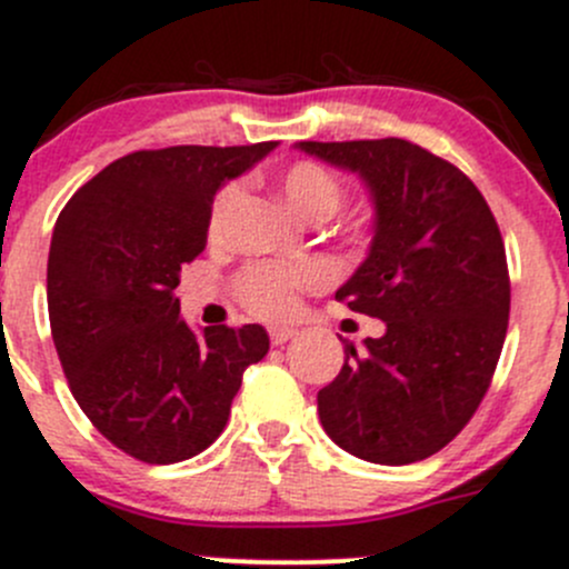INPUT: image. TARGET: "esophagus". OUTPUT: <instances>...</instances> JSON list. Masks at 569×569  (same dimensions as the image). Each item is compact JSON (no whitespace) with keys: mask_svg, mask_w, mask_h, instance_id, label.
Returning <instances> with one entry per match:
<instances>
[{"mask_svg":"<svg viewBox=\"0 0 569 569\" xmlns=\"http://www.w3.org/2000/svg\"><path fill=\"white\" fill-rule=\"evenodd\" d=\"M298 331L290 329V326H271V342L273 346H284L287 340H292Z\"/></svg>","mask_w":569,"mask_h":569,"instance_id":"obj_1","label":"esophagus"}]
</instances>
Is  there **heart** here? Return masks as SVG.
<instances>
[{
    "label": "heart",
    "instance_id": "b5f03b06",
    "mask_svg": "<svg viewBox=\"0 0 569 569\" xmlns=\"http://www.w3.org/2000/svg\"><path fill=\"white\" fill-rule=\"evenodd\" d=\"M277 190L284 204L303 221H326L340 210L342 199H346L340 179L329 168L312 160H298L287 166L277 177ZM240 196H243L240 184H227L218 193L210 216V234L223 232L229 216L240 204ZM326 279H329L326 268L315 266V262H303L296 268L277 266V262H254L238 277V296L254 315L284 318L296 309L298 292L320 287Z\"/></svg>",
    "mask_w": 569,
    "mask_h": 569
}]
</instances>
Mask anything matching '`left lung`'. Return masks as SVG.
<instances>
[{"mask_svg": "<svg viewBox=\"0 0 569 569\" xmlns=\"http://www.w3.org/2000/svg\"><path fill=\"white\" fill-rule=\"evenodd\" d=\"M298 149L368 188L370 251L335 298L387 326L362 348L348 342L342 370L318 392L320 423L365 462H420L468 426L492 381L509 323L500 229L457 166L409 140Z\"/></svg>", "mask_w": 569, "mask_h": 569, "instance_id": "obj_1", "label": "left lung"}]
</instances>
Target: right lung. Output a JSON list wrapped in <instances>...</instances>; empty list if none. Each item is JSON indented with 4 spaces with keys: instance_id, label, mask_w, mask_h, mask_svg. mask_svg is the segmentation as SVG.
I'll list each match as a JSON object with an SVG mask.
<instances>
[{
    "instance_id": "obj_1",
    "label": "right lung",
    "mask_w": 569,
    "mask_h": 569,
    "mask_svg": "<svg viewBox=\"0 0 569 569\" xmlns=\"http://www.w3.org/2000/svg\"><path fill=\"white\" fill-rule=\"evenodd\" d=\"M273 149L132 151L82 184L54 223L47 301L60 365L88 420L140 462L210 448L243 370L271 346L260 323L196 335L173 290L204 251L218 190Z\"/></svg>"
}]
</instances>
